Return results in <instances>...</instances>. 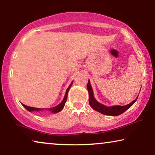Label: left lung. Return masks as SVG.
Instances as JSON below:
<instances>
[{
    "instance_id": "obj_1",
    "label": "left lung",
    "mask_w": 155,
    "mask_h": 155,
    "mask_svg": "<svg viewBox=\"0 0 155 155\" xmlns=\"http://www.w3.org/2000/svg\"><path fill=\"white\" fill-rule=\"evenodd\" d=\"M87 90L89 91V105H90V106L92 107L94 110H95L99 112V113L104 114V115H106L117 116V115H121L122 113H124L127 109H129V107L136 101V100H137L138 98L137 97L135 100L133 101L131 104L126 105H123V106H121V105H115V106L107 107L101 104H100V103H98V101H96L95 98H94V95H93V90L91 87L89 80L88 83H87Z\"/></svg>"
}]
</instances>
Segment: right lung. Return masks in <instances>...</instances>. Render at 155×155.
Instances as JSON below:
<instances>
[{
	"label": "right lung",
	"instance_id": "right-lung-1",
	"mask_svg": "<svg viewBox=\"0 0 155 155\" xmlns=\"http://www.w3.org/2000/svg\"><path fill=\"white\" fill-rule=\"evenodd\" d=\"M72 84H73V82L71 83V84H70V86L68 87V89H67L66 94H65V96H64V99H63V101H62V102L61 103V104H59V105H57V106L53 107H50V108H37V107H29V106H27V105H24V104H22V105H23V106L25 107V108L27 110H28L29 112H31V111H37V112H38V111L43 110H50L51 112H52V113H58V112H60L63 109V107H64L65 104H66V100H67V96H68V90H69V89L71 88V85H72Z\"/></svg>",
	"mask_w": 155,
	"mask_h": 155
}]
</instances>
